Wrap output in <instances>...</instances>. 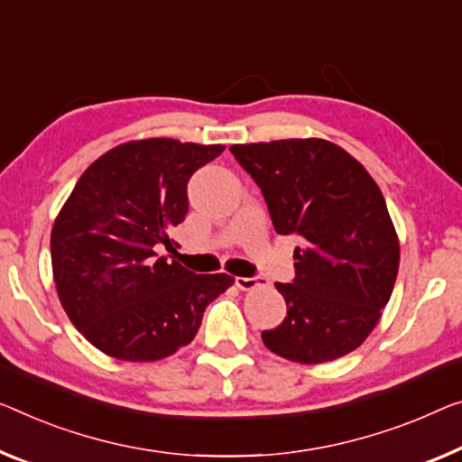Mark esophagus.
Listing matches in <instances>:
<instances>
[{
    "mask_svg": "<svg viewBox=\"0 0 462 462\" xmlns=\"http://www.w3.org/2000/svg\"><path fill=\"white\" fill-rule=\"evenodd\" d=\"M234 284H236L240 291H253V288H257L263 284V278H259V275H251V278H238L234 280Z\"/></svg>",
    "mask_w": 462,
    "mask_h": 462,
    "instance_id": "esophagus-1",
    "label": "esophagus"
}]
</instances>
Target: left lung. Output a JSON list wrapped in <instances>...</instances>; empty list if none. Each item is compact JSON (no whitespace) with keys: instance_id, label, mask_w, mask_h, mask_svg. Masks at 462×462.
<instances>
[{"instance_id":"obj_1","label":"left lung","mask_w":462,"mask_h":462,"mask_svg":"<svg viewBox=\"0 0 462 462\" xmlns=\"http://www.w3.org/2000/svg\"><path fill=\"white\" fill-rule=\"evenodd\" d=\"M278 234H297L294 280L275 284L286 318L261 332L272 353L305 365L361 346L394 288L401 246L383 195L338 144L288 139L232 144Z\"/></svg>"}]
</instances>
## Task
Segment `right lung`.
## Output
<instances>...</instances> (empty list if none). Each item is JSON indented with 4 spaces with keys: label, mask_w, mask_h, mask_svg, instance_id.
<instances>
[{
    "label": "right lung",
    "mask_w": 462,
    "mask_h": 462,
    "mask_svg": "<svg viewBox=\"0 0 462 462\" xmlns=\"http://www.w3.org/2000/svg\"><path fill=\"white\" fill-rule=\"evenodd\" d=\"M224 144L130 141L88 165L51 230L58 297L74 328L114 359L160 361L195 338L228 273L160 257L189 211L187 184Z\"/></svg>",
    "instance_id": "obj_1"
}]
</instances>
